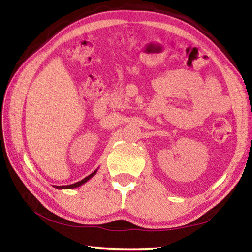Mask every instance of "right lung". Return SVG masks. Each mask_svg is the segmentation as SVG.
Returning <instances> with one entry per match:
<instances>
[{
    "instance_id": "right-lung-1",
    "label": "right lung",
    "mask_w": 252,
    "mask_h": 252,
    "mask_svg": "<svg viewBox=\"0 0 252 252\" xmlns=\"http://www.w3.org/2000/svg\"><path fill=\"white\" fill-rule=\"evenodd\" d=\"M96 171H97V169L95 170L94 172H92L91 174H89L88 177H85L83 180H81L79 182H75V183H73V185H69V186H54V188H57V189H74V188H78L80 186H82V185H84L85 182L90 180V179L96 173Z\"/></svg>"
}]
</instances>
